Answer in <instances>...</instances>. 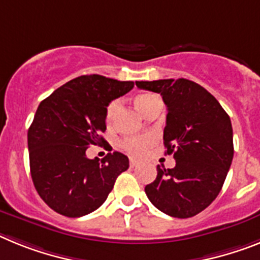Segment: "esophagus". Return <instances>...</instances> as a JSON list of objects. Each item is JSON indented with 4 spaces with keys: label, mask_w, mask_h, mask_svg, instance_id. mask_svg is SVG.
<instances>
[{
    "label": "esophagus",
    "mask_w": 260,
    "mask_h": 260,
    "mask_svg": "<svg viewBox=\"0 0 260 260\" xmlns=\"http://www.w3.org/2000/svg\"><path fill=\"white\" fill-rule=\"evenodd\" d=\"M138 163L139 161L137 160V159H130V167H137V166H138Z\"/></svg>",
    "instance_id": "34e87169"
}]
</instances>
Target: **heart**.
Returning <instances> with one entry per match:
<instances>
[{
    "instance_id": "heart-1",
    "label": "heart",
    "mask_w": 260,
    "mask_h": 260,
    "mask_svg": "<svg viewBox=\"0 0 260 260\" xmlns=\"http://www.w3.org/2000/svg\"><path fill=\"white\" fill-rule=\"evenodd\" d=\"M156 100L157 97H155L154 94L143 93V94H138V96L135 97L134 103L139 112L145 115L146 112L148 110V108H150V106L154 104V101H156ZM117 109H118V101H112V103L108 105V108H106V113H105V119L108 123H110V122L113 121L115 112H117ZM152 145H154V138L146 135V137H134V138L125 139V141L122 142V148L126 150L128 154L139 156V155L145 154V152L147 151L148 148L151 147Z\"/></svg>"
}]
</instances>
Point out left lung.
I'll return each mask as SVG.
<instances>
[{"label":"left lung","mask_w":260,"mask_h":260,"mask_svg":"<svg viewBox=\"0 0 260 260\" xmlns=\"http://www.w3.org/2000/svg\"><path fill=\"white\" fill-rule=\"evenodd\" d=\"M160 93L167 105L163 141L176 166L160 168L146 185L148 200L171 217L189 218L218 196L232 166L234 146L230 117L205 88L187 79L135 81Z\"/></svg>","instance_id":"8db88e82"}]
</instances>
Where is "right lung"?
Returning a JSON list of instances; mask_svg holds the SVG:
<instances>
[{"label": "right lung", "instance_id": "right-lung-1", "mask_svg": "<svg viewBox=\"0 0 260 260\" xmlns=\"http://www.w3.org/2000/svg\"><path fill=\"white\" fill-rule=\"evenodd\" d=\"M134 88L101 75L71 80L44 99L27 133L32 183L51 209L81 217L99 209L128 168V157L109 152L103 160L88 159L86 148L104 145L106 108Z\"/></svg>", "mask_w": 260, "mask_h": 260}]
</instances>
